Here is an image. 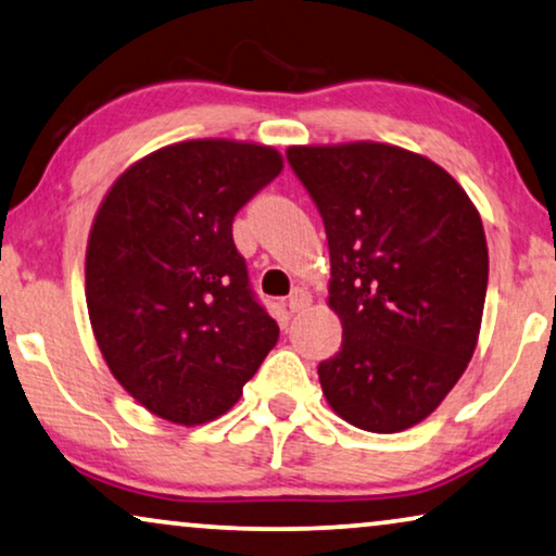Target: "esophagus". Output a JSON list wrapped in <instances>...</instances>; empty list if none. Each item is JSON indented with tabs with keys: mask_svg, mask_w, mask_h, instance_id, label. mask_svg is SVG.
I'll list each match as a JSON object with an SVG mask.
<instances>
[{
	"mask_svg": "<svg viewBox=\"0 0 556 556\" xmlns=\"http://www.w3.org/2000/svg\"><path fill=\"white\" fill-rule=\"evenodd\" d=\"M308 306H311V293L303 291V288H295L291 299H288V308H291V314H301V311H306Z\"/></svg>",
	"mask_w": 556,
	"mask_h": 556,
	"instance_id": "1",
	"label": "esophagus"
}]
</instances>
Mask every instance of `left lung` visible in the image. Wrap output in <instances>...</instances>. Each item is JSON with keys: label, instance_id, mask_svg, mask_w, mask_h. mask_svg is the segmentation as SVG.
Instances as JSON below:
<instances>
[{"label": "left lung", "instance_id": "left-lung-1", "mask_svg": "<svg viewBox=\"0 0 556 556\" xmlns=\"http://www.w3.org/2000/svg\"><path fill=\"white\" fill-rule=\"evenodd\" d=\"M329 240L341 349L324 397L369 432L422 422L466 371L481 331L489 248L476 204L443 166L379 141L288 147Z\"/></svg>", "mask_w": 556, "mask_h": 556}]
</instances>
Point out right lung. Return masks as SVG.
I'll return each instance as SVG.
<instances>
[{
    "instance_id": "obj_1",
    "label": "right lung",
    "mask_w": 556,
    "mask_h": 556,
    "mask_svg": "<svg viewBox=\"0 0 556 556\" xmlns=\"http://www.w3.org/2000/svg\"><path fill=\"white\" fill-rule=\"evenodd\" d=\"M280 169L283 156L263 143L179 141L128 166L96 212L93 337L118 384L162 420L192 428L225 415L276 346L232 219Z\"/></svg>"
}]
</instances>
